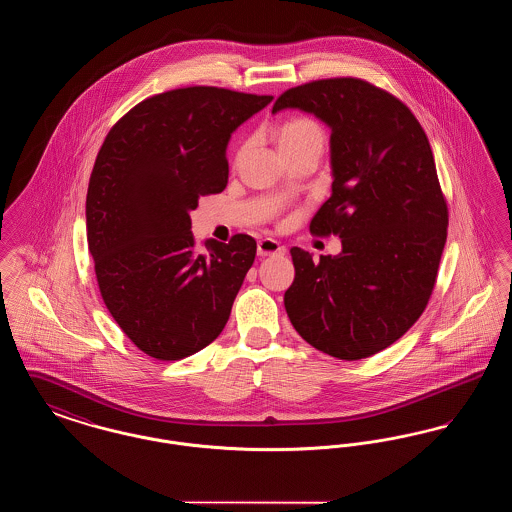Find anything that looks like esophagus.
I'll list each match as a JSON object with an SVG mask.
<instances>
[{
    "mask_svg": "<svg viewBox=\"0 0 512 512\" xmlns=\"http://www.w3.org/2000/svg\"><path fill=\"white\" fill-rule=\"evenodd\" d=\"M284 251H286L284 245L280 244V242H276V240H272V238H265V240H261V242L257 244V253H259L261 257L282 255Z\"/></svg>",
    "mask_w": 512,
    "mask_h": 512,
    "instance_id": "1",
    "label": "esophagus"
}]
</instances>
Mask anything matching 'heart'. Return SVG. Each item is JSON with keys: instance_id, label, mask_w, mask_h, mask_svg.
I'll return each mask as SVG.
<instances>
[{"instance_id": "b5f03b06", "label": "heart", "mask_w": 512, "mask_h": 512, "mask_svg": "<svg viewBox=\"0 0 512 512\" xmlns=\"http://www.w3.org/2000/svg\"><path fill=\"white\" fill-rule=\"evenodd\" d=\"M276 144L282 155L305 144H322V128L313 119H292L276 130Z\"/></svg>"}]
</instances>
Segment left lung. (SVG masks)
I'll return each mask as SVG.
<instances>
[{
    "instance_id": "8db88e82",
    "label": "left lung",
    "mask_w": 512,
    "mask_h": 512,
    "mask_svg": "<svg viewBox=\"0 0 512 512\" xmlns=\"http://www.w3.org/2000/svg\"><path fill=\"white\" fill-rule=\"evenodd\" d=\"M299 109L330 134L332 195L311 220L340 236V255L293 247L284 293L297 334L343 361L399 340L428 305L447 240V203L430 142L405 103L361 78L292 88L272 113Z\"/></svg>"
}]
</instances>
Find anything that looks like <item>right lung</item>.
Listing matches in <instances>:
<instances>
[{"label": "right lung", "instance_id": "add662e5", "mask_svg": "<svg viewBox=\"0 0 512 512\" xmlns=\"http://www.w3.org/2000/svg\"><path fill=\"white\" fill-rule=\"evenodd\" d=\"M270 101L178 88L130 109L99 149L86 195L99 292L122 332L153 359L190 357L228 322L257 244L236 234L197 249L190 213L201 195L226 188L232 132Z\"/></svg>", "mask_w": 512, "mask_h": 512}]
</instances>
